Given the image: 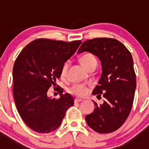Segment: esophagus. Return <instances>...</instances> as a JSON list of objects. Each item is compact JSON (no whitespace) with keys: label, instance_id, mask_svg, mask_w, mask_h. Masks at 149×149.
I'll list each match as a JSON object with an SVG mask.
<instances>
[{"label":"esophagus","instance_id":"esophagus-1","mask_svg":"<svg viewBox=\"0 0 149 149\" xmlns=\"http://www.w3.org/2000/svg\"><path fill=\"white\" fill-rule=\"evenodd\" d=\"M83 101V99H81V98H75L74 99V102H81Z\"/></svg>","mask_w":149,"mask_h":149}]
</instances>
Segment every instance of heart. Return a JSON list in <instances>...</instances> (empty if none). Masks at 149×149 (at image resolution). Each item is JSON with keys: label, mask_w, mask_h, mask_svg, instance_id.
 Instances as JSON below:
<instances>
[{"label": "heart", "mask_w": 149, "mask_h": 149, "mask_svg": "<svg viewBox=\"0 0 149 149\" xmlns=\"http://www.w3.org/2000/svg\"><path fill=\"white\" fill-rule=\"evenodd\" d=\"M80 62L82 64L83 66L86 68L89 66V65L93 64L94 63H97L96 58L91 54H85L83 55L80 59ZM68 68V63L67 62L63 64L60 69V77L62 78L65 77L67 74V71ZM69 93L72 95H74L78 97H84L89 92V88L84 84H74L72 86H71L68 89Z\"/></svg>", "instance_id": "b5f03b06"}]
</instances>
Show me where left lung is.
Here are the masks:
<instances>
[{"instance_id":"8db88e82","label":"left lung","mask_w":149,"mask_h":149,"mask_svg":"<svg viewBox=\"0 0 149 149\" xmlns=\"http://www.w3.org/2000/svg\"><path fill=\"white\" fill-rule=\"evenodd\" d=\"M87 51L98 57L102 73L93 95L105 101L92 113L86 116V123L100 134H108L119 129L131 113L136 89V74L130 51L119 41L96 38L85 41L77 54Z\"/></svg>"}]
</instances>
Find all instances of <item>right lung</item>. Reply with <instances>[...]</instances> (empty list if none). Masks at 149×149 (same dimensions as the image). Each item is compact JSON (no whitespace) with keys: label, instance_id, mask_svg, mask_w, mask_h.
<instances>
[{"label":"right lung","instance_id":"1","mask_svg":"<svg viewBox=\"0 0 149 149\" xmlns=\"http://www.w3.org/2000/svg\"><path fill=\"white\" fill-rule=\"evenodd\" d=\"M81 40L38 39L25 46L13 66V95L18 113L33 131L48 134L61 125L65 112L74 105L68 93L58 88V99L48 96V89L56 86L64 63L75 53Z\"/></svg>","mask_w":149,"mask_h":149}]
</instances>
